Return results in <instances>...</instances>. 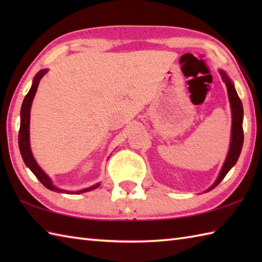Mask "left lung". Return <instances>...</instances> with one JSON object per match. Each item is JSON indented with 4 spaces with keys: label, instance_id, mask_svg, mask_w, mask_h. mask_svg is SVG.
I'll return each instance as SVG.
<instances>
[{
    "label": "left lung",
    "instance_id": "obj_1",
    "mask_svg": "<svg viewBox=\"0 0 262 262\" xmlns=\"http://www.w3.org/2000/svg\"><path fill=\"white\" fill-rule=\"evenodd\" d=\"M222 75V79L225 82L227 93H229V99L231 102V109H232V136H231V146L229 154H227L226 160L224 162L223 168L221 170V173L217 178L215 183L211 186L207 191L214 189L217 185H220V182L224 179L227 172L231 170L233 165L236 163V161L240 157L242 145H243V127H242V121H243V107L240 98H238L237 93L235 91L234 86H233L231 80L227 77V75L224 73L223 71L220 72Z\"/></svg>",
    "mask_w": 262,
    "mask_h": 262
}]
</instances>
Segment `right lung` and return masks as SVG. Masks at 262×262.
<instances>
[{
  "label": "right lung",
  "mask_w": 262,
  "mask_h": 262,
  "mask_svg": "<svg viewBox=\"0 0 262 262\" xmlns=\"http://www.w3.org/2000/svg\"><path fill=\"white\" fill-rule=\"evenodd\" d=\"M47 73V70H41L39 71L36 74L35 79H33L32 85L30 88L29 92L27 93V96L25 97L24 102H22V107H21V121H20V129H19V148H20V153L21 157L24 159L26 165L29 168L32 173L37 177V179L40 181L43 186H45L49 190L56 191V192H66V193H72V191H66L63 190V189H59L57 187H55L49 177L43 172L37 162L32 157L31 149H30V143H29V121H30V108H31V102L32 99L35 97L37 88L39 85V82H40L41 77ZM100 185L97 183L96 186H92L90 188H85L82 189V190L79 191H74V193H82V192H86L90 191L92 189L98 188Z\"/></svg>",
  "instance_id": "obj_1"
}]
</instances>
